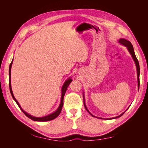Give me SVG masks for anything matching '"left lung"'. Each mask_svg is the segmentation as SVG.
Listing matches in <instances>:
<instances>
[{"label": "left lung", "mask_w": 148, "mask_h": 148, "mask_svg": "<svg viewBox=\"0 0 148 148\" xmlns=\"http://www.w3.org/2000/svg\"><path fill=\"white\" fill-rule=\"evenodd\" d=\"M119 43H120L121 44H122V45H123V46H125V47H127V49L128 50V51H129V52H130V53L131 54V56H132V58L133 59V60L135 61V64H136V70H137V78H138V89H139V87H140V65H139V62H138V59H137V58H136V56H135V52H134V49H133V46H132V43L130 42L129 41H127V39H119ZM83 100H84V107H85V109H86V110L90 114L92 117H95V116H94L93 115H92L90 112H89V110H88V109H87V107H86V104H85V101H84V95H83ZM125 110V111H126ZM125 112H123L122 114H120V115H119V116H117V117H114L113 119H117V118H119V117H121V116H122L124 113H125ZM100 119H101V118H100Z\"/></svg>", "instance_id": "1"}]
</instances>
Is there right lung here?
<instances>
[{
	"label": "right lung",
	"mask_w": 148,
	"mask_h": 148,
	"mask_svg": "<svg viewBox=\"0 0 148 148\" xmlns=\"http://www.w3.org/2000/svg\"><path fill=\"white\" fill-rule=\"evenodd\" d=\"M13 63V60L12 61V62L10 64V66H9V88H10V91L11 93V95L13 97V99L15 100V101L16 102V103L17 104V105L18 106V107H20V109L21 110V111L23 112L25 114L26 116H27V117L29 119H31V120H33L34 121H38V122H46V121H49V120H52L53 119H56L57 117L59 116V115L60 114V112L62 110V107H63V104H64V95H65V93L66 91V89L68 88L69 85L70 84V83L72 82V79H71V78H69L68 79L66 80V81L64 83L63 86L62 88V96H61V101H60V104L58 107V109H57L56 111H55L54 112L50 114V115H48L46 116H44V117H33V116L29 115V114H28L27 112H26L25 110H23V109L21 108L20 104L16 101V99H15V97L13 96V94L12 92V86H11V68H12V65Z\"/></svg>",
	"instance_id": "obj_1"
}]
</instances>
